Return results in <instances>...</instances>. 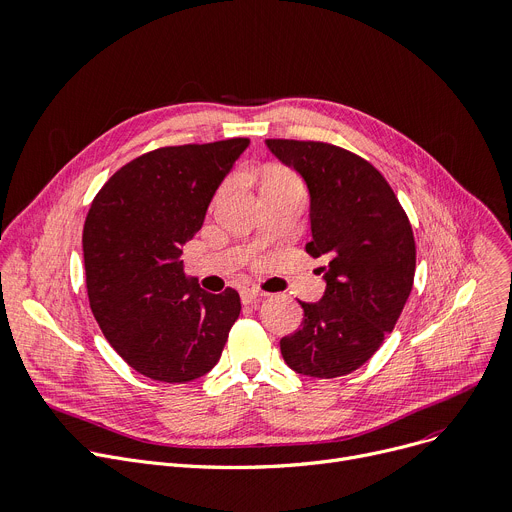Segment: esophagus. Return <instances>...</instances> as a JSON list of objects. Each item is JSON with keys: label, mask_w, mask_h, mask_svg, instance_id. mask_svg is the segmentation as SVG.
Here are the masks:
<instances>
[{"label": "esophagus", "mask_w": 512, "mask_h": 512, "mask_svg": "<svg viewBox=\"0 0 512 512\" xmlns=\"http://www.w3.org/2000/svg\"><path fill=\"white\" fill-rule=\"evenodd\" d=\"M263 298H265V294H263V292H257V290H253V288H245V290L241 292L243 304H255V302H261Z\"/></svg>", "instance_id": "obj_1"}]
</instances>
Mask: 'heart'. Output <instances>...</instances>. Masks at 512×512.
<instances>
[{"label": "heart", "mask_w": 512, "mask_h": 512, "mask_svg": "<svg viewBox=\"0 0 512 512\" xmlns=\"http://www.w3.org/2000/svg\"><path fill=\"white\" fill-rule=\"evenodd\" d=\"M265 187L263 189H284V187H300L298 177L290 168L284 166H267L265 168Z\"/></svg>", "instance_id": "1"}]
</instances>
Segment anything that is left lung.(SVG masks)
<instances>
[{"label":"left lung","mask_w":512,"mask_h":512,"mask_svg":"<svg viewBox=\"0 0 512 512\" xmlns=\"http://www.w3.org/2000/svg\"><path fill=\"white\" fill-rule=\"evenodd\" d=\"M311 193L313 241L325 294L300 302V327L280 339L286 364L306 377L335 379L372 358L393 331L416 274L410 218L387 179L362 156L325 142L267 140Z\"/></svg>","instance_id":"left-lung-1"}]
</instances>
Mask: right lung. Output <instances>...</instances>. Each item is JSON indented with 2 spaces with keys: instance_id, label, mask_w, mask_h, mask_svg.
Instances as JSON below:
<instances>
[{
  "instance_id": "right-lung-1",
  "label": "right lung",
  "mask_w": 512,
  "mask_h": 512,
  "mask_svg": "<svg viewBox=\"0 0 512 512\" xmlns=\"http://www.w3.org/2000/svg\"><path fill=\"white\" fill-rule=\"evenodd\" d=\"M247 146L249 138H230L156 148L92 199L82 234L90 309L113 350L152 381L210 372L241 315L236 290H201L179 257Z\"/></svg>"
}]
</instances>
